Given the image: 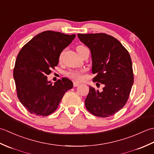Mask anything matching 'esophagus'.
<instances>
[{"label":"esophagus","instance_id":"1","mask_svg":"<svg viewBox=\"0 0 154 154\" xmlns=\"http://www.w3.org/2000/svg\"><path fill=\"white\" fill-rule=\"evenodd\" d=\"M79 82H77V81H74L73 82V86L74 87H77V86H79Z\"/></svg>","mask_w":154,"mask_h":154}]
</instances>
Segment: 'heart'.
<instances>
[{
    "label": "heart",
    "mask_w": 154,
    "mask_h": 154,
    "mask_svg": "<svg viewBox=\"0 0 154 154\" xmlns=\"http://www.w3.org/2000/svg\"><path fill=\"white\" fill-rule=\"evenodd\" d=\"M86 48V47H85L84 45H77V48H76V50L77 51L78 53H79V52L83 50V49ZM63 52L64 51H61V54L60 55V60L62 58V56H63ZM85 71L83 70H80V71H70L67 72L66 73L67 76L70 78L71 79H73V80H76V81H80L83 79V76L84 75Z\"/></svg>",
    "instance_id": "obj_1"
}]
</instances>
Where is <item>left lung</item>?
Returning <instances> with one entry per match:
<instances>
[{
	"mask_svg": "<svg viewBox=\"0 0 154 154\" xmlns=\"http://www.w3.org/2000/svg\"><path fill=\"white\" fill-rule=\"evenodd\" d=\"M79 40L90 49L93 82L103 84V92L93 87L85 100L93 115L106 118L125 105L134 83L132 60L128 51L112 35L104 33L78 34ZM99 84V83H97Z\"/></svg>",
	"mask_w": 154,
	"mask_h": 154,
	"instance_id": "1",
	"label": "left lung"
}]
</instances>
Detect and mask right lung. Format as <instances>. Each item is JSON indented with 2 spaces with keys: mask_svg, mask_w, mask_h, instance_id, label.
Returning <instances> with one entry per match:
<instances>
[{
  "mask_svg": "<svg viewBox=\"0 0 154 154\" xmlns=\"http://www.w3.org/2000/svg\"><path fill=\"white\" fill-rule=\"evenodd\" d=\"M75 38V34L45 31L19 51L13 76L18 99L31 114L50 115L57 109L66 91L73 87L72 81L65 77L52 85L47 75L58 65L61 52Z\"/></svg>",
  "mask_w": 154,
  "mask_h": 154,
  "instance_id": "right-lung-1",
  "label": "right lung"
}]
</instances>
